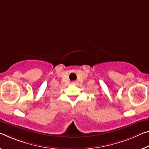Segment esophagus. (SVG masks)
Segmentation results:
<instances>
[{
    "instance_id": "34e87169",
    "label": "esophagus",
    "mask_w": 149,
    "mask_h": 149,
    "mask_svg": "<svg viewBox=\"0 0 149 149\" xmlns=\"http://www.w3.org/2000/svg\"><path fill=\"white\" fill-rule=\"evenodd\" d=\"M72 84H74V85H75V84H77V82H76V81H73V82H72Z\"/></svg>"
}]
</instances>
